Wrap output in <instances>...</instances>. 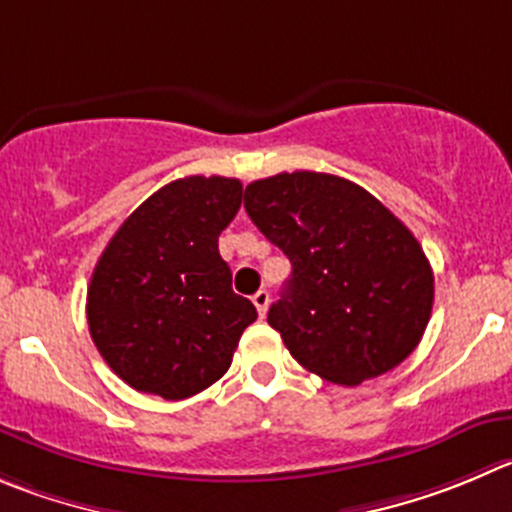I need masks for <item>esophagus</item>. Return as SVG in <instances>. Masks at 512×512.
Wrapping results in <instances>:
<instances>
[{"instance_id": "esophagus-1", "label": "esophagus", "mask_w": 512, "mask_h": 512, "mask_svg": "<svg viewBox=\"0 0 512 512\" xmlns=\"http://www.w3.org/2000/svg\"><path fill=\"white\" fill-rule=\"evenodd\" d=\"M253 306H256V311H259V316L266 314V309H269V291L261 289L253 294Z\"/></svg>"}]
</instances>
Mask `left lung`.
<instances>
[{
  "label": "left lung",
  "mask_w": 512,
  "mask_h": 512,
  "mask_svg": "<svg viewBox=\"0 0 512 512\" xmlns=\"http://www.w3.org/2000/svg\"><path fill=\"white\" fill-rule=\"evenodd\" d=\"M243 206L291 261L269 324L301 367L354 387L415 352L435 276L410 228L372 193L296 170L253 180Z\"/></svg>",
  "instance_id": "obj_1"
}]
</instances>
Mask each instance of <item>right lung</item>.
I'll use <instances>...</instances> for the list:
<instances>
[{
  "instance_id": "obj_1",
  "label": "right lung",
  "mask_w": 512,
  "mask_h": 512,
  "mask_svg": "<svg viewBox=\"0 0 512 512\" xmlns=\"http://www.w3.org/2000/svg\"><path fill=\"white\" fill-rule=\"evenodd\" d=\"M241 180L178 178L140 203L102 251L87 324L123 382L163 399L203 392L231 367L256 306L233 294L218 236L241 208Z\"/></svg>"
}]
</instances>
